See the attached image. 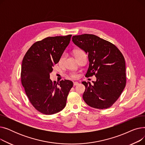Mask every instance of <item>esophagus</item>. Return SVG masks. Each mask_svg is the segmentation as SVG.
I'll return each instance as SVG.
<instances>
[{"mask_svg": "<svg viewBox=\"0 0 145 145\" xmlns=\"http://www.w3.org/2000/svg\"><path fill=\"white\" fill-rule=\"evenodd\" d=\"M79 85V83L77 82H73V86H77Z\"/></svg>", "mask_w": 145, "mask_h": 145, "instance_id": "esophagus-1", "label": "esophagus"}]
</instances>
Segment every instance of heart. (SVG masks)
<instances>
[{
    "label": "heart",
    "instance_id": "1",
    "mask_svg": "<svg viewBox=\"0 0 145 145\" xmlns=\"http://www.w3.org/2000/svg\"><path fill=\"white\" fill-rule=\"evenodd\" d=\"M83 52L82 50H76L74 52V56H75V57H77L80 54H81V53H83ZM65 56H66L65 54H63L62 56H61V57H60V58L59 59V63H63V62L65 59ZM71 77L72 78H73V79H76V78H78V74L77 73H72L71 74Z\"/></svg>",
    "mask_w": 145,
    "mask_h": 145
}]
</instances>
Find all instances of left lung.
Returning <instances> with one entry per match:
<instances>
[{
    "label": "left lung",
    "mask_w": 145,
    "mask_h": 145,
    "mask_svg": "<svg viewBox=\"0 0 145 145\" xmlns=\"http://www.w3.org/2000/svg\"><path fill=\"white\" fill-rule=\"evenodd\" d=\"M73 43L88 55L85 76L95 75L96 81L83 82V100L93 108L108 109L115 103L126 86V66L122 53L115 44L92 34L72 37Z\"/></svg>",
    "instance_id": "obj_1"
}]
</instances>
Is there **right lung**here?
Masks as SVG:
<instances>
[{
  "label": "right lung",
  "instance_id": "obj_1",
  "mask_svg": "<svg viewBox=\"0 0 145 145\" xmlns=\"http://www.w3.org/2000/svg\"><path fill=\"white\" fill-rule=\"evenodd\" d=\"M72 35L48 37L33 43L22 60L21 81L30 102L39 112L53 115L64 109L73 82H52L50 73L57 63Z\"/></svg>",
  "mask_w": 145,
  "mask_h": 145
}]
</instances>
